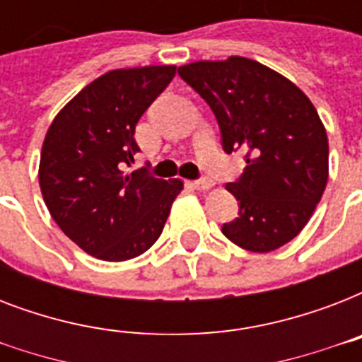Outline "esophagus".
Instances as JSON below:
<instances>
[{
	"instance_id": "34e87169",
	"label": "esophagus",
	"mask_w": 362,
	"mask_h": 362,
	"mask_svg": "<svg viewBox=\"0 0 362 362\" xmlns=\"http://www.w3.org/2000/svg\"><path fill=\"white\" fill-rule=\"evenodd\" d=\"M193 186L197 187V189H201V192H206V189H210V187H214V182L209 180V178H203V180L193 182Z\"/></svg>"
}]
</instances>
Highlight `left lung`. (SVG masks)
Masks as SVG:
<instances>
[{"mask_svg":"<svg viewBox=\"0 0 362 362\" xmlns=\"http://www.w3.org/2000/svg\"><path fill=\"white\" fill-rule=\"evenodd\" d=\"M178 75L210 105L223 150H247L244 175L226 186L238 218L221 233L255 253L293 240L329 180V139L314 103L278 71L242 56L193 62Z\"/></svg>","mask_w":362,"mask_h":362,"instance_id":"obj_1","label":"left lung"}]
</instances>
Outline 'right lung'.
Wrapping results in <instances>:
<instances>
[{"label": "right lung", "instance_id": "add662e5", "mask_svg": "<svg viewBox=\"0 0 362 362\" xmlns=\"http://www.w3.org/2000/svg\"><path fill=\"white\" fill-rule=\"evenodd\" d=\"M176 65L105 73L59 110L47 131L39 186L62 231L93 257L120 263L153 246L182 180H161L135 161V125L169 86Z\"/></svg>", "mask_w": 362, "mask_h": 362}]
</instances>
